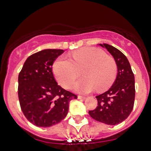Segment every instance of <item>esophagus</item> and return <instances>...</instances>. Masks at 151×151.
<instances>
[{"label":"esophagus","instance_id":"34e87169","mask_svg":"<svg viewBox=\"0 0 151 151\" xmlns=\"http://www.w3.org/2000/svg\"><path fill=\"white\" fill-rule=\"evenodd\" d=\"M78 99H86V97L83 96H78Z\"/></svg>","mask_w":151,"mask_h":151}]
</instances>
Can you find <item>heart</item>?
I'll return each instance as SVG.
<instances>
[{"instance_id":"obj_1","label":"heart","mask_w":151,"mask_h":151,"mask_svg":"<svg viewBox=\"0 0 151 151\" xmlns=\"http://www.w3.org/2000/svg\"><path fill=\"white\" fill-rule=\"evenodd\" d=\"M84 77L75 83L73 88L80 93H88L96 88L104 90L114 81L117 66L112 57L96 48H81L70 55V59L57 58L52 70L57 81L65 88H70L81 70Z\"/></svg>"}]
</instances>
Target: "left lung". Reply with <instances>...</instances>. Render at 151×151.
Returning <instances> with one entry per match:
<instances>
[{
    "label": "left lung",
    "instance_id": "left-lung-1",
    "mask_svg": "<svg viewBox=\"0 0 151 151\" xmlns=\"http://www.w3.org/2000/svg\"><path fill=\"white\" fill-rule=\"evenodd\" d=\"M114 57L117 73L112 86L96 96L98 106L88 114L97 122L114 125L122 123L131 114L135 100V77L127 57L114 46L99 44Z\"/></svg>",
    "mask_w": 151,
    "mask_h": 151
}]
</instances>
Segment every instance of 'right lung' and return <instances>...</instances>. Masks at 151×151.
<instances>
[{
	"label": "right lung",
	"mask_w": 151,
	"mask_h": 151,
	"mask_svg": "<svg viewBox=\"0 0 151 151\" xmlns=\"http://www.w3.org/2000/svg\"><path fill=\"white\" fill-rule=\"evenodd\" d=\"M64 52L45 49L31 55L19 74L18 96L23 114L32 124L50 127L66 117L69 103L76 95L59 86L52 73V64Z\"/></svg>",
	"instance_id": "right-lung-1"
}]
</instances>
